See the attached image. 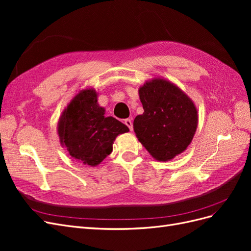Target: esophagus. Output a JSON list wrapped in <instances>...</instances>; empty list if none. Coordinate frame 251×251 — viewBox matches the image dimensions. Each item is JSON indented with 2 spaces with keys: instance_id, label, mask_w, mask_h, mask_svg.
<instances>
[{
  "instance_id": "1",
  "label": "esophagus",
  "mask_w": 251,
  "mask_h": 251,
  "mask_svg": "<svg viewBox=\"0 0 251 251\" xmlns=\"http://www.w3.org/2000/svg\"><path fill=\"white\" fill-rule=\"evenodd\" d=\"M125 125L128 127V128H130V130L132 131L133 130V123H132V120L131 119H125Z\"/></svg>"
}]
</instances>
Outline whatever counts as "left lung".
Segmentation results:
<instances>
[{
    "mask_svg": "<svg viewBox=\"0 0 251 251\" xmlns=\"http://www.w3.org/2000/svg\"><path fill=\"white\" fill-rule=\"evenodd\" d=\"M143 114L134 119V132L150 155L170 161L191 144L198 126L196 104L177 85L163 77L147 80L138 90Z\"/></svg>",
    "mask_w": 251,
    "mask_h": 251,
    "instance_id": "8db88e82",
    "label": "left lung"
}]
</instances>
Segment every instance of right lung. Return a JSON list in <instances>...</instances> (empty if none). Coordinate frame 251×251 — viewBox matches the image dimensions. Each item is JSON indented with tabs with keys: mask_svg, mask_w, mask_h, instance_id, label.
I'll list each match as a JSON object with an SVG mask.
<instances>
[{
	"mask_svg": "<svg viewBox=\"0 0 251 251\" xmlns=\"http://www.w3.org/2000/svg\"><path fill=\"white\" fill-rule=\"evenodd\" d=\"M93 88L80 90L62 112L57 123L60 146L69 155L86 165L96 166L111 154L113 143L128 127L112 116L97 102Z\"/></svg>",
	"mask_w": 251,
	"mask_h": 251,
	"instance_id": "obj_1",
	"label": "right lung"
}]
</instances>
